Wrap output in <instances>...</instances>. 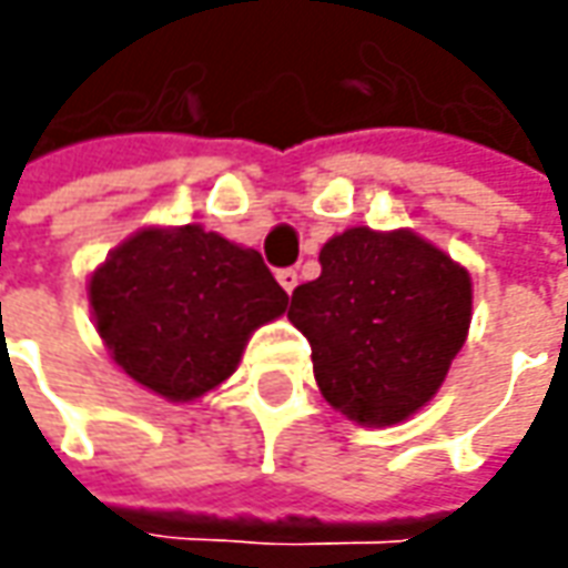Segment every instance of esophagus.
Returning <instances> with one entry per match:
<instances>
[{
	"label": "esophagus",
	"mask_w": 568,
	"mask_h": 568,
	"mask_svg": "<svg viewBox=\"0 0 568 568\" xmlns=\"http://www.w3.org/2000/svg\"><path fill=\"white\" fill-rule=\"evenodd\" d=\"M277 284H281L287 294H294V287L300 284V274H296V268H281V272H277Z\"/></svg>",
	"instance_id": "1"
}]
</instances>
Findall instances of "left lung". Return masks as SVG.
<instances>
[{
    "instance_id": "8db88e82",
    "label": "left lung",
    "mask_w": 568,
    "mask_h": 568,
    "mask_svg": "<svg viewBox=\"0 0 568 568\" xmlns=\"http://www.w3.org/2000/svg\"><path fill=\"white\" fill-rule=\"evenodd\" d=\"M318 262L287 310L313 347L318 388L357 424H398L436 395L465 344L468 272L410 230H344Z\"/></svg>"
}]
</instances>
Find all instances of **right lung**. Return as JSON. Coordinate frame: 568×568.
I'll list each match as a JSON object with an SVG mask.
<instances>
[{
	"mask_svg": "<svg viewBox=\"0 0 568 568\" xmlns=\"http://www.w3.org/2000/svg\"><path fill=\"white\" fill-rule=\"evenodd\" d=\"M98 332L132 379L192 402L236 369L250 335L287 310L255 250L195 224L142 230L91 277Z\"/></svg>",
	"mask_w": 568,
	"mask_h": 568,
	"instance_id": "1",
	"label": "right lung"
}]
</instances>
